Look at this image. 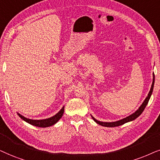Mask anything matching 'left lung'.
Listing matches in <instances>:
<instances>
[{"instance_id": "8db88e82", "label": "left lung", "mask_w": 160, "mask_h": 160, "mask_svg": "<svg viewBox=\"0 0 160 160\" xmlns=\"http://www.w3.org/2000/svg\"><path fill=\"white\" fill-rule=\"evenodd\" d=\"M154 74H153V82H152V87H151L149 93H148V96H147V97L146 98V99H145L143 102L142 103V105L140 106V108H138V109L136 110V111L134 112V113L130 115V116H129L126 117V118L121 119V120L113 121V122H103V121H100L97 120V119H96L94 117H93L92 116H91V117H92L93 121H94L97 123H98V124L101 125V126H103V127H118V126H121V125L123 124V123H127V122H129V121H134L135 118H137L138 116H140V114H141L142 112H143L145 108L146 107L147 104H148V102L150 99L151 96H152V94L153 89H154Z\"/></svg>"}]
</instances>
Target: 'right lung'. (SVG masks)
<instances>
[{
	"mask_svg": "<svg viewBox=\"0 0 160 160\" xmlns=\"http://www.w3.org/2000/svg\"><path fill=\"white\" fill-rule=\"evenodd\" d=\"M63 112H64V106L61 108L58 113H56L55 116H53L50 118H45V119H41V120H33V119H30L28 118H25V116H22V115L18 113V115L22 119L23 121H25V122L30 123V124L33 125V126L38 127H48L50 126H52L55 123H56L58 121L60 120V118L62 117Z\"/></svg>",
	"mask_w": 160,
	"mask_h": 160,
	"instance_id": "obj_1",
	"label": "right lung"
}]
</instances>
